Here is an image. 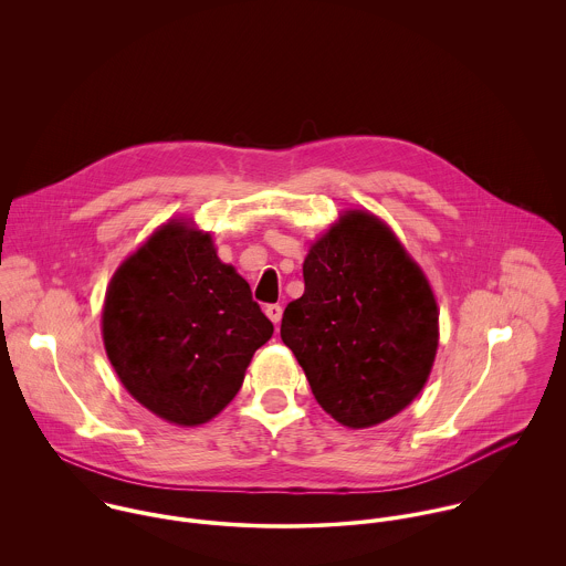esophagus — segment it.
<instances>
[{
    "mask_svg": "<svg viewBox=\"0 0 566 566\" xmlns=\"http://www.w3.org/2000/svg\"><path fill=\"white\" fill-rule=\"evenodd\" d=\"M265 316L272 321L274 324L281 323V318H283V307L281 305H268L265 307Z\"/></svg>",
    "mask_w": 566,
    "mask_h": 566,
    "instance_id": "1",
    "label": "esophagus"
}]
</instances>
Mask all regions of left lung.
<instances>
[{"label":"left lung","mask_w":566,"mask_h":566,"mask_svg":"<svg viewBox=\"0 0 566 566\" xmlns=\"http://www.w3.org/2000/svg\"><path fill=\"white\" fill-rule=\"evenodd\" d=\"M305 294L281 321L316 401L350 429L411 403L438 348V305L397 235L373 213L346 211L312 245Z\"/></svg>","instance_id":"1"}]
</instances>
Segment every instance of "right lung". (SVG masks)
Instances as JSON below:
<instances>
[{"mask_svg": "<svg viewBox=\"0 0 566 566\" xmlns=\"http://www.w3.org/2000/svg\"><path fill=\"white\" fill-rule=\"evenodd\" d=\"M272 333L211 235L178 220L117 268L102 312L104 348L124 388L182 427L211 420L235 399Z\"/></svg>", "mask_w": 566, "mask_h": 566, "instance_id": "1", "label": "right lung"}]
</instances>
